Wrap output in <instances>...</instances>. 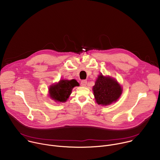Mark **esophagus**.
Here are the masks:
<instances>
[{
	"label": "esophagus",
	"mask_w": 160,
	"mask_h": 160,
	"mask_svg": "<svg viewBox=\"0 0 160 160\" xmlns=\"http://www.w3.org/2000/svg\"><path fill=\"white\" fill-rule=\"evenodd\" d=\"M81 83V85H82V87H85L86 85H87V81L83 80H82V81H81V83Z\"/></svg>",
	"instance_id": "esophagus-1"
}]
</instances>
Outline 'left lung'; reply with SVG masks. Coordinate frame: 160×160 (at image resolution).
<instances>
[{
	"mask_svg": "<svg viewBox=\"0 0 160 160\" xmlns=\"http://www.w3.org/2000/svg\"><path fill=\"white\" fill-rule=\"evenodd\" d=\"M93 91L98 104L109 105L117 101L122 94V89L115 80L101 74L93 87Z\"/></svg>",
	"mask_w": 160,
	"mask_h": 160,
	"instance_id": "obj_1",
	"label": "left lung"
}]
</instances>
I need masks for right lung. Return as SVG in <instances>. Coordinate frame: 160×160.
<instances>
[{"mask_svg": "<svg viewBox=\"0 0 160 160\" xmlns=\"http://www.w3.org/2000/svg\"><path fill=\"white\" fill-rule=\"evenodd\" d=\"M78 85V83L74 79L72 80H60L58 83L50 87V96L56 101L65 102L71 94L72 88Z\"/></svg>", "mask_w": 160, "mask_h": 160, "instance_id": "obj_1", "label": "right lung"}]
</instances>
